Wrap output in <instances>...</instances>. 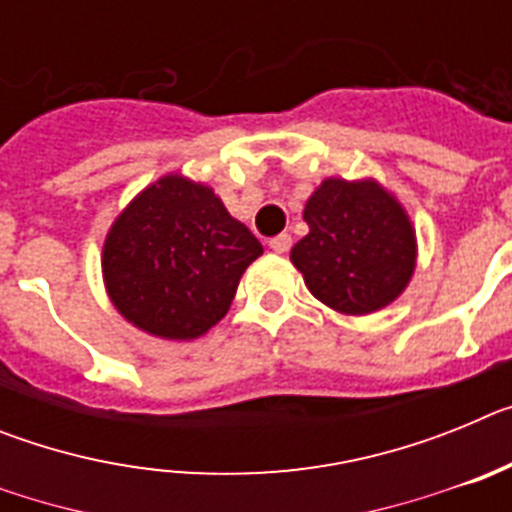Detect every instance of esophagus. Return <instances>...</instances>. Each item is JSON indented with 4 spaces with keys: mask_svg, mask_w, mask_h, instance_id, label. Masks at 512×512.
I'll return each instance as SVG.
<instances>
[{
    "mask_svg": "<svg viewBox=\"0 0 512 512\" xmlns=\"http://www.w3.org/2000/svg\"><path fill=\"white\" fill-rule=\"evenodd\" d=\"M269 248L274 253H287L289 248H292V235H289V233L274 235V238L269 241Z\"/></svg>",
    "mask_w": 512,
    "mask_h": 512,
    "instance_id": "1",
    "label": "esophagus"
}]
</instances>
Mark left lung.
<instances>
[{"mask_svg":"<svg viewBox=\"0 0 512 512\" xmlns=\"http://www.w3.org/2000/svg\"><path fill=\"white\" fill-rule=\"evenodd\" d=\"M305 223L310 233L292 248V264L333 310H379L413 277V225L379 184L325 179L307 200Z\"/></svg>","mask_w":512,"mask_h":512,"instance_id":"8db88e82","label":"left lung"}]
</instances>
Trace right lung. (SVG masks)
I'll return each instance as SVG.
<instances>
[{"mask_svg": "<svg viewBox=\"0 0 512 512\" xmlns=\"http://www.w3.org/2000/svg\"><path fill=\"white\" fill-rule=\"evenodd\" d=\"M264 253L210 187L164 176L140 192L104 243V284L140 330L189 341L225 318L243 271Z\"/></svg>", "mask_w": 512, "mask_h": 512, "instance_id": "1", "label": "right lung"}]
</instances>
